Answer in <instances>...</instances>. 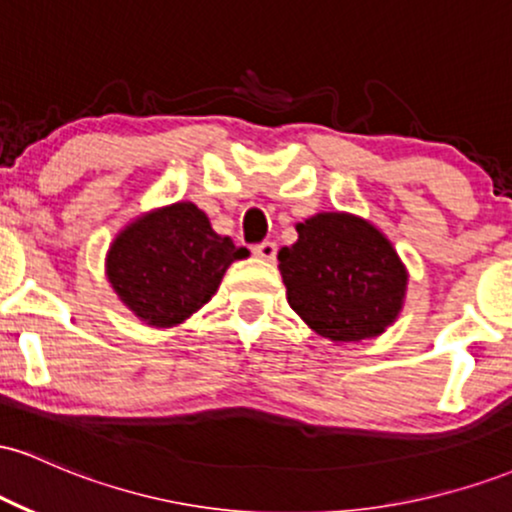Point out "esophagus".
I'll return each mask as SVG.
<instances>
[{"instance_id":"34e87169","label":"esophagus","mask_w":512,"mask_h":512,"mask_svg":"<svg viewBox=\"0 0 512 512\" xmlns=\"http://www.w3.org/2000/svg\"><path fill=\"white\" fill-rule=\"evenodd\" d=\"M252 255L260 257V260H264V262H274L276 243H272V240H264V243L255 245V248H252Z\"/></svg>"}]
</instances>
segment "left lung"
I'll use <instances>...</instances> for the list:
<instances>
[{"label":"left lung","instance_id":"left-lung-1","mask_svg":"<svg viewBox=\"0 0 512 512\" xmlns=\"http://www.w3.org/2000/svg\"><path fill=\"white\" fill-rule=\"evenodd\" d=\"M296 231L276 255L296 315L334 344L380 337L402 313L409 284L390 238L349 211H320Z\"/></svg>","mask_w":512,"mask_h":512}]
</instances>
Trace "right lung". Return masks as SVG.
Instances as JSON below:
<instances>
[{
  "label": "right lung",
  "mask_w": 512,
  "mask_h": 512,
  "mask_svg": "<svg viewBox=\"0 0 512 512\" xmlns=\"http://www.w3.org/2000/svg\"><path fill=\"white\" fill-rule=\"evenodd\" d=\"M248 255L219 236L197 204L175 202L144 211L117 233L105 276L139 320L168 330L207 305L226 269Z\"/></svg>",
  "instance_id": "1"
}]
</instances>
